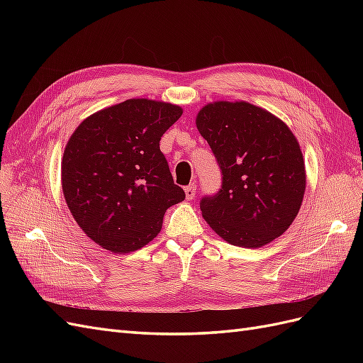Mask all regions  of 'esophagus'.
<instances>
[{
    "instance_id": "esophagus-1",
    "label": "esophagus",
    "mask_w": 363,
    "mask_h": 363,
    "mask_svg": "<svg viewBox=\"0 0 363 363\" xmlns=\"http://www.w3.org/2000/svg\"><path fill=\"white\" fill-rule=\"evenodd\" d=\"M184 194H186V199L188 200H192L195 194H196V184L195 183H191L189 186H186L184 188Z\"/></svg>"
}]
</instances>
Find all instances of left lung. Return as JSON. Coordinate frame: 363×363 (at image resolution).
I'll return each mask as SVG.
<instances>
[{
	"mask_svg": "<svg viewBox=\"0 0 363 363\" xmlns=\"http://www.w3.org/2000/svg\"><path fill=\"white\" fill-rule=\"evenodd\" d=\"M223 184L200 201L203 218L228 244L259 248L294 223L306 191L298 140L281 119L245 101H215L196 115Z\"/></svg>",
	"mask_w": 363,
	"mask_h": 363,
	"instance_id": "left-lung-1",
	"label": "left lung"
}]
</instances>
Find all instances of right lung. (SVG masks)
Listing matches in <instances>:
<instances>
[{"mask_svg":"<svg viewBox=\"0 0 363 363\" xmlns=\"http://www.w3.org/2000/svg\"><path fill=\"white\" fill-rule=\"evenodd\" d=\"M182 113L180 106L131 98L75 128L62 159V189L77 224L98 245L142 248L160 232L167 208L184 200L159 147Z\"/></svg>","mask_w":363,"mask_h":363,"instance_id":"1","label":"right lung"}]
</instances>
